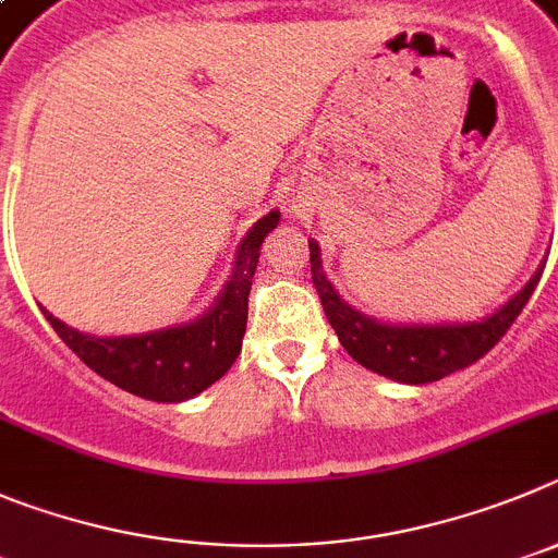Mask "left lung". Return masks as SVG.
I'll return each mask as SVG.
<instances>
[{"instance_id":"1","label":"left lung","mask_w":558,"mask_h":558,"mask_svg":"<svg viewBox=\"0 0 558 558\" xmlns=\"http://www.w3.org/2000/svg\"><path fill=\"white\" fill-rule=\"evenodd\" d=\"M311 280H314L325 316L333 325L341 348L353 355L361 366L400 380V384H430L464 366L475 364L481 355L489 353L500 341V336L511 328L523 305L534 294L545 264L534 272V278L517 291L514 298L481 323H453V325H386L369 319L361 311L350 308L339 298L323 272L319 244L311 239Z\"/></svg>"}]
</instances>
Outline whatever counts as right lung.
I'll return each mask as SVG.
<instances>
[{
  "label": "right lung",
  "mask_w": 558,
  "mask_h": 558,
  "mask_svg": "<svg viewBox=\"0 0 558 558\" xmlns=\"http://www.w3.org/2000/svg\"><path fill=\"white\" fill-rule=\"evenodd\" d=\"M278 222L280 214L272 210L250 228L239 244L228 286L217 303L194 323L153 330V333L99 339L69 328L47 308L41 311L54 333L66 341V348L105 380L144 400L180 403L217 384L230 369L235 355L242 353L247 298L260 258V244L269 230L278 228Z\"/></svg>",
  "instance_id": "1"
}]
</instances>
